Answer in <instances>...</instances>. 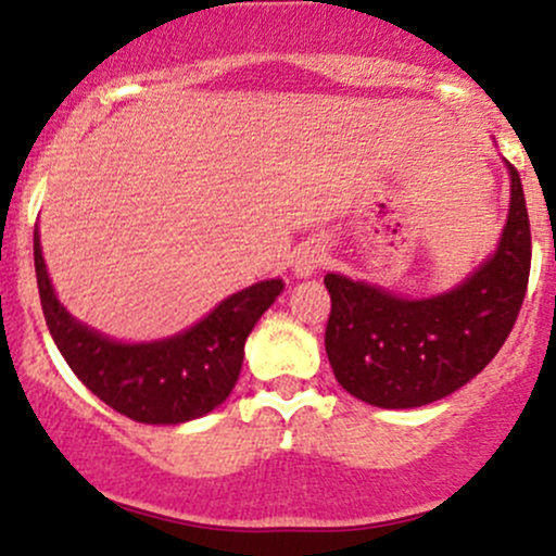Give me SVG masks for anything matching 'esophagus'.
Instances as JSON below:
<instances>
[{"label":"esophagus","mask_w":556,"mask_h":556,"mask_svg":"<svg viewBox=\"0 0 556 556\" xmlns=\"http://www.w3.org/2000/svg\"><path fill=\"white\" fill-rule=\"evenodd\" d=\"M324 261H327V251L321 245H303L292 256V271H295V277H311L321 269Z\"/></svg>","instance_id":"1"}]
</instances>
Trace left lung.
I'll return each mask as SVG.
<instances>
[{
  "instance_id": "obj_1",
  "label": "left lung",
  "mask_w": 556,
  "mask_h": 556,
  "mask_svg": "<svg viewBox=\"0 0 556 556\" xmlns=\"http://www.w3.org/2000/svg\"><path fill=\"white\" fill-rule=\"evenodd\" d=\"M509 169L500 248L465 282L410 300L327 274V355L337 381L368 405L402 410L457 392L489 366L515 327L531 274V222L520 175Z\"/></svg>"
}]
</instances>
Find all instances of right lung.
<instances>
[{"label":"right lung","mask_w":556,"mask_h":556,"mask_svg":"<svg viewBox=\"0 0 556 556\" xmlns=\"http://www.w3.org/2000/svg\"><path fill=\"white\" fill-rule=\"evenodd\" d=\"M34 261L43 318L62 358L96 397L138 424L175 426L219 407L240 376L248 334L285 287L282 279L251 285L180 334L127 344L88 329L56 300L38 225Z\"/></svg>","instance_id":"add662e5"}]
</instances>
